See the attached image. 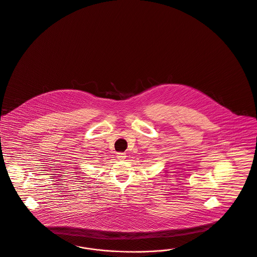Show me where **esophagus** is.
I'll list each match as a JSON object with an SVG mask.
<instances>
[{
  "label": "esophagus",
  "mask_w": 257,
  "mask_h": 257,
  "mask_svg": "<svg viewBox=\"0 0 257 257\" xmlns=\"http://www.w3.org/2000/svg\"><path fill=\"white\" fill-rule=\"evenodd\" d=\"M126 157H127V156H126V154H125V153H117V154H116V158H117V160H125V158H126Z\"/></svg>",
  "instance_id": "obj_1"
}]
</instances>
